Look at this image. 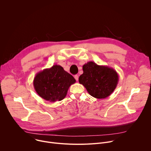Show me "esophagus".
Returning <instances> with one entry per match:
<instances>
[{
  "label": "esophagus",
  "instance_id": "1",
  "mask_svg": "<svg viewBox=\"0 0 151 151\" xmlns=\"http://www.w3.org/2000/svg\"><path fill=\"white\" fill-rule=\"evenodd\" d=\"M74 78H75V79L76 80V81H78V78H79V77H78V76L77 75H75V76H74Z\"/></svg>",
  "mask_w": 151,
  "mask_h": 151
}]
</instances>
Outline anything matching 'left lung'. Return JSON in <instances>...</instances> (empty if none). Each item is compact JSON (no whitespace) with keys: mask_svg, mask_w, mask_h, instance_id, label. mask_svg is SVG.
Returning a JSON list of instances; mask_svg holds the SVG:
<instances>
[{"mask_svg":"<svg viewBox=\"0 0 151 151\" xmlns=\"http://www.w3.org/2000/svg\"><path fill=\"white\" fill-rule=\"evenodd\" d=\"M83 73L79 78L88 93L96 99H105L115 90L119 81L118 73L113 68L100 66L89 61L82 66Z\"/></svg>","mask_w":151,"mask_h":151,"instance_id":"8db88e82","label":"left lung"}]
</instances>
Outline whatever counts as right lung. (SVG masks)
<instances>
[{
    "label": "right lung",
    "mask_w": 151,
    "mask_h": 151,
    "mask_svg": "<svg viewBox=\"0 0 151 151\" xmlns=\"http://www.w3.org/2000/svg\"><path fill=\"white\" fill-rule=\"evenodd\" d=\"M76 82L75 79L60 65L38 72L33 80L37 94L50 102L61 101L65 98L70 86Z\"/></svg>",
    "instance_id": "obj_1"
}]
</instances>
